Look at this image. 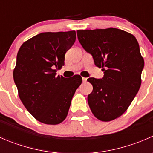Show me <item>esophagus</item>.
Masks as SVG:
<instances>
[{
  "instance_id": "obj_1",
  "label": "esophagus",
  "mask_w": 153,
  "mask_h": 153,
  "mask_svg": "<svg viewBox=\"0 0 153 153\" xmlns=\"http://www.w3.org/2000/svg\"><path fill=\"white\" fill-rule=\"evenodd\" d=\"M82 80H83V82L85 83L86 81H87V78H84V77H83L82 78Z\"/></svg>"
}]
</instances>
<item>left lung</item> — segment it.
Returning <instances> with one entry per match:
<instances>
[{
    "instance_id": "1",
    "label": "left lung",
    "mask_w": 153,
    "mask_h": 153,
    "mask_svg": "<svg viewBox=\"0 0 153 153\" xmlns=\"http://www.w3.org/2000/svg\"><path fill=\"white\" fill-rule=\"evenodd\" d=\"M77 35L104 73L102 79H87L93 86L87 98L89 108L100 121H112L126 112L141 86L144 61L138 41L116 28L78 30Z\"/></svg>"
}]
</instances>
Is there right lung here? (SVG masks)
Here are the masks:
<instances>
[{"label":"right lung","instance_id":"obj_1","mask_svg":"<svg viewBox=\"0 0 153 153\" xmlns=\"http://www.w3.org/2000/svg\"><path fill=\"white\" fill-rule=\"evenodd\" d=\"M75 31L43 32L27 40L17 55L13 78L18 95L36 120L55 125L67 118L75 90L82 78L56 76L64 64V55L75 43Z\"/></svg>","mask_w":153,"mask_h":153}]
</instances>
